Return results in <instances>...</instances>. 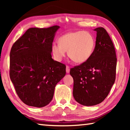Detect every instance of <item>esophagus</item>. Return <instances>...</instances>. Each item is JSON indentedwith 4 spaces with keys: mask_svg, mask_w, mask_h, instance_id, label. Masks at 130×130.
Masks as SVG:
<instances>
[{
    "mask_svg": "<svg viewBox=\"0 0 130 130\" xmlns=\"http://www.w3.org/2000/svg\"><path fill=\"white\" fill-rule=\"evenodd\" d=\"M66 72H67V73H69L70 72V68L69 66H67L66 67Z\"/></svg>",
    "mask_w": 130,
    "mask_h": 130,
    "instance_id": "34e87169",
    "label": "esophagus"
}]
</instances>
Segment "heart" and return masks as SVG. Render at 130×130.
I'll return each mask as SVG.
<instances>
[{"label": "heart", "mask_w": 130, "mask_h": 130, "mask_svg": "<svg viewBox=\"0 0 130 130\" xmlns=\"http://www.w3.org/2000/svg\"><path fill=\"white\" fill-rule=\"evenodd\" d=\"M95 47V41L89 32L76 31L63 35L59 43H53L52 52L54 59L60 61L68 53V56L77 63H82L91 57Z\"/></svg>", "instance_id": "heart-1"}]
</instances>
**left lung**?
Wrapping results in <instances>:
<instances>
[{
    "instance_id": "left-lung-1",
    "label": "left lung",
    "mask_w": 130,
    "mask_h": 130,
    "mask_svg": "<svg viewBox=\"0 0 130 130\" xmlns=\"http://www.w3.org/2000/svg\"><path fill=\"white\" fill-rule=\"evenodd\" d=\"M97 32L96 45L86 62L71 68L74 81L73 95L77 102L85 106L102 103L113 85L116 78L115 49L111 38L103 27Z\"/></svg>"
}]
</instances>
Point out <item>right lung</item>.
Returning a JSON list of instances; mask_svg holds the SVG:
<instances>
[{
  "label": "right lung",
  "mask_w": 130,
  "mask_h": 130,
  "mask_svg": "<svg viewBox=\"0 0 130 130\" xmlns=\"http://www.w3.org/2000/svg\"><path fill=\"white\" fill-rule=\"evenodd\" d=\"M60 26L30 28L13 44L10 77L26 105L43 107L53 98L57 84L65 76L66 66L52 58L55 34Z\"/></svg>",
  "instance_id": "right-lung-1"
}]
</instances>
